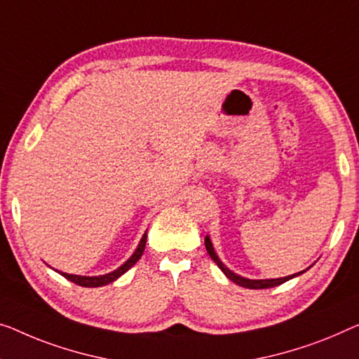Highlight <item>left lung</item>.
Segmentation results:
<instances>
[{"label":"left lung","instance_id":"8db88e82","mask_svg":"<svg viewBox=\"0 0 359 359\" xmlns=\"http://www.w3.org/2000/svg\"><path fill=\"white\" fill-rule=\"evenodd\" d=\"M205 247L208 250V253H210L211 259L219 266V269H221L224 274H226L232 282H235V283H237V285L245 287V288H271V287H277V285H280V283L290 280V279H293V277H297V276L303 274V272H304V271H302V272H298V274L280 277V279H258V280L245 279V277L237 276V274H235V272H232L231 269H229V267H226V266L222 264V261L219 259V256L216 255V251H214L212 243H211V240H210V237H208V235L205 237Z\"/></svg>","mask_w":359,"mask_h":359}]
</instances>
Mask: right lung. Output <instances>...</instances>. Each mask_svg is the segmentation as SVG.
I'll return each mask as SVG.
<instances>
[{
	"mask_svg": "<svg viewBox=\"0 0 359 359\" xmlns=\"http://www.w3.org/2000/svg\"><path fill=\"white\" fill-rule=\"evenodd\" d=\"M145 245H147V232L143 235L140 243H138V247L135 250V253H133L130 258H128L124 264L121 267H117L116 271L109 272V274H104V276H93V277H87V276H74V274H66V272H60L61 276L66 277L67 280H71L74 283H77V285H82V287H103V285H108V283L114 282L116 279H119V277L127 272L130 267L137 263L138 259L142 258L143 251H145Z\"/></svg>",
	"mask_w": 359,
	"mask_h": 359,
	"instance_id": "obj_1",
	"label": "right lung"
}]
</instances>
